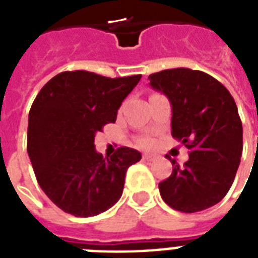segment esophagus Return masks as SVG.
<instances>
[{
	"instance_id": "1",
	"label": "esophagus",
	"mask_w": 258,
	"mask_h": 258,
	"mask_svg": "<svg viewBox=\"0 0 258 258\" xmlns=\"http://www.w3.org/2000/svg\"><path fill=\"white\" fill-rule=\"evenodd\" d=\"M143 159L147 162H154L157 159V157H155V155H151V154H145V155H143Z\"/></svg>"
}]
</instances>
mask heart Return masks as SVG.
<instances>
[{"label": "heart", "instance_id": "heart-1", "mask_svg": "<svg viewBox=\"0 0 258 258\" xmlns=\"http://www.w3.org/2000/svg\"><path fill=\"white\" fill-rule=\"evenodd\" d=\"M147 143H149V142H145V145H147Z\"/></svg>", "mask_w": 258, "mask_h": 258}]
</instances>
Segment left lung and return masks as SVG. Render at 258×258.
Segmentation results:
<instances>
[{"label":"left lung","instance_id":"1","mask_svg":"<svg viewBox=\"0 0 258 258\" xmlns=\"http://www.w3.org/2000/svg\"><path fill=\"white\" fill-rule=\"evenodd\" d=\"M150 86L171 104V135L188 149V161L172 163L159 183L161 197L178 212L196 213L218 204L232 186L242 154V123L228 89L210 75L188 68L149 76Z\"/></svg>","mask_w":258,"mask_h":258}]
</instances>
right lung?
<instances>
[{
    "label": "right lung",
    "mask_w": 258,
    "mask_h": 258,
    "mask_svg": "<svg viewBox=\"0 0 258 258\" xmlns=\"http://www.w3.org/2000/svg\"><path fill=\"white\" fill-rule=\"evenodd\" d=\"M141 78L68 71L50 79L34 99L28 155L42 191L66 213L97 216L121 197L127 169L141 161V153L119 147L103 158L93 142L107 123H115L121 101Z\"/></svg>",
    "instance_id": "right-lung-1"
}]
</instances>
